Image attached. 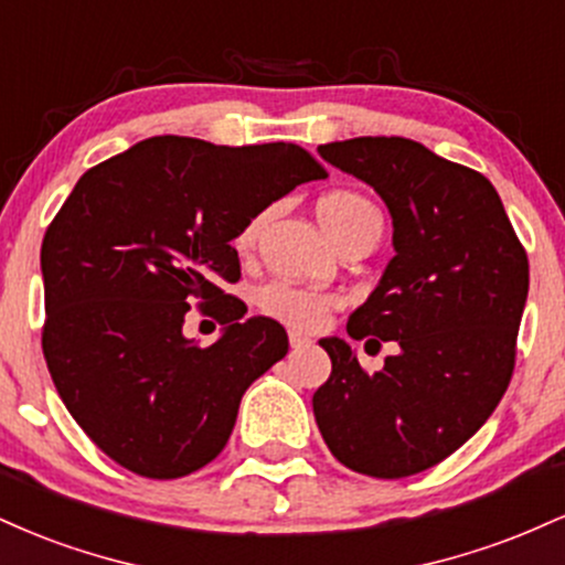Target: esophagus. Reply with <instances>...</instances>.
Masks as SVG:
<instances>
[{
    "instance_id": "esophagus-1",
    "label": "esophagus",
    "mask_w": 565,
    "mask_h": 565,
    "mask_svg": "<svg viewBox=\"0 0 565 565\" xmlns=\"http://www.w3.org/2000/svg\"><path fill=\"white\" fill-rule=\"evenodd\" d=\"M289 345L295 348V350H300V348H308L310 340L305 334H300V332H289Z\"/></svg>"
}]
</instances>
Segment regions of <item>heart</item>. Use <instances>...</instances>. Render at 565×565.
<instances>
[{
	"instance_id": "heart-1",
	"label": "heart",
	"mask_w": 565,
	"mask_h": 565,
	"mask_svg": "<svg viewBox=\"0 0 565 565\" xmlns=\"http://www.w3.org/2000/svg\"><path fill=\"white\" fill-rule=\"evenodd\" d=\"M263 220L265 215H255L238 228L236 236H233L236 252L244 255V252H249L255 246L257 233L263 228ZM319 220L329 236L337 238L342 231L353 228V225L364 223V220H380V212L361 193L332 191L319 201ZM255 302L263 316L287 323L291 329H300V332H316V329H321L329 321V316H332V310L340 305V300L334 295H329V291L297 287V284L289 281L265 284V287L257 289Z\"/></svg>"
}]
</instances>
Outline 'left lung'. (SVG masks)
<instances>
[{
    "instance_id": "left-lung-1",
    "label": "left lung",
    "mask_w": 565,
    "mask_h": 565,
    "mask_svg": "<svg viewBox=\"0 0 565 565\" xmlns=\"http://www.w3.org/2000/svg\"><path fill=\"white\" fill-rule=\"evenodd\" d=\"M319 153L391 210L395 257L348 334L401 350L369 374L345 340H321L332 374L313 393L316 425L345 468L417 476L476 436L508 391L529 295L526 249L494 185L423 142L353 138Z\"/></svg>"
}]
</instances>
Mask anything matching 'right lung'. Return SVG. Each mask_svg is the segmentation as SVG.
<instances>
[{"label": "right lung", "mask_w": 565, "mask_h": 565, "mask_svg": "<svg viewBox=\"0 0 565 565\" xmlns=\"http://www.w3.org/2000/svg\"><path fill=\"white\" fill-rule=\"evenodd\" d=\"M327 178L295 142L215 146L161 135L79 178L42 242V350L76 425L116 465L172 481L228 444L246 387L289 350L281 323L244 319L223 284L231 242L295 185ZM191 303L226 327L182 337Z\"/></svg>", "instance_id": "right-lung-1"}]
</instances>
